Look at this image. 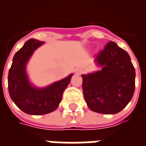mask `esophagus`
I'll return each mask as SVG.
<instances>
[{
	"instance_id": "34e87169",
	"label": "esophagus",
	"mask_w": 146,
	"mask_h": 146,
	"mask_svg": "<svg viewBox=\"0 0 146 146\" xmlns=\"http://www.w3.org/2000/svg\"><path fill=\"white\" fill-rule=\"evenodd\" d=\"M83 71H84V70H83V69H80H80H77V70H76V73H78V74H80V73H82Z\"/></svg>"
}]
</instances>
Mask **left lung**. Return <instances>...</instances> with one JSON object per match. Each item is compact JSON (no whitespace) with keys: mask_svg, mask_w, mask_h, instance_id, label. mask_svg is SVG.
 <instances>
[{"mask_svg":"<svg viewBox=\"0 0 146 146\" xmlns=\"http://www.w3.org/2000/svg\"><path fill=\"white\" fill-rule=\"evenodd\" d=\"M102 68L82 75L84 99L89 109L103 114H115L131 100L135 87V70L128 53L115 42L108 43L96 54Z\"/></svg>","mask_w":146,"mask_h":146,"instance_id":"1","label":"left lung"}]
</instances>
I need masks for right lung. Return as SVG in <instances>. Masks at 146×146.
Masks as SVG:
<instances>
[{"label": "right lung", "instance_id": "add662e5", "mask_svg": "<svg viewBox=\"0 0 146 146\" xmlns=\"http://www.w3.org/2000/svg\"><path fill=\"white\" fill-rule=\"evenodd\" d=\"M44 44L30 39L15 53L8 72V92L11 100L24 113L44 115L56 110L73 74L44 88L33 87L29 81L26 66L33 51Z\"/></svg>", "mask_w": 146, "mask_h": 146}]
</instances>
